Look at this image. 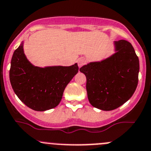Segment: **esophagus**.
I'll return each instance as SVG.
<instances>
[{
  "mask_svg": "<svg viewBox=\"0 0 151 151\" xmlns=\"http://www.w3.org/2000/svg\"><path fill=\"white\" fill-rule=\"evenodd\" d=\"M85 63H86V61H85L84 58H80V59H78V61H77V63H78V66L79 67H82V66H84V65L85 64Z\"/></svg>",
  "mask_w": 151,
  "mask_h": 151,
  "instance_id": "obj_1",
  "label": "esophagus"
}]
</instances>
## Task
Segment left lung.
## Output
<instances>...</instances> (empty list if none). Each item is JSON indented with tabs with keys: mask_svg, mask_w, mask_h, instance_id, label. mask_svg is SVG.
I'll list each match as a JSON object with an SVG mask.
<instances>
[{
	"mask_svg": "<svg viewBox=\"0 0 151 151\" xmlns=\"http://www.w3.org/2000/svg\"><path fill=\"white\" fill-rule=\"evenodd\" d=\"M114 51L80 69L86 76L89 102L102 111L114 110L126 103L138 83L139 58L132 44L124 40L114 41Z\"/></svg>",
	"mask_w": 151,
	"mask_h": 151,
	"instance_id": "1",
	"label": "left lung"
}]
</instances>
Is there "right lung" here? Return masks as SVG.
Here are the masks:
<instances>
[{
  "mask_svg": "<svg viewBox=\"0 0 151 151\" xmlns=\"http://www.w3.org/2000/svg\"><path fill=\"white\" fill-rule=\"evenodd\" d=\"M77 63L70 66L33 65L24 50V41L14 52L9 78L20 101L31 109L45 111L61 102L66 85L77 74Z\"/></svg>",
  "mask_w": 151,
  "mask_h": 151,
  "instance_id": "right-lung-1",
  "label": "right lung"
}]
</instances>
